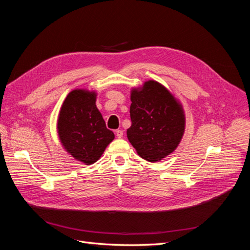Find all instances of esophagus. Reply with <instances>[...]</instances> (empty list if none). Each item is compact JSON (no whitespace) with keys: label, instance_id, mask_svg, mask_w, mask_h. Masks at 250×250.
<instances>
[{"label":"esophagus","instance_id":"obj_1","mask_svg":"<svg viewBox=\"0 0 250 250\" xmlns=\"http://www.w3.org/2000/svg\"><path fill=\"white\" fill-rule=\"evenodd\" d=\"M116 135L118 138H122L123 137V130H121V129L116 130Z\"/></svg>","mask_w":250,"mask_h":250}]
</instances>
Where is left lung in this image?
Returning <instances> with one entry per match:
<instances>
[{
  "label": "left lung",
  "mask_w": 250,
  "mask_h": 250,
  "mask_svg": "<svg viewBox=\"0 0 250 250\" xmlns=\"http://www.w3.org/2000/svg\"><path fill=\"white\" fill-rule=\"evenodd\" d=\"M130 100L131 126L127 138L144 160L161 161L176 149L183 138L184 109L169 90L154 80L133 88Z\"/></svg>",
  "instance_id": "1"
}]
</instances>
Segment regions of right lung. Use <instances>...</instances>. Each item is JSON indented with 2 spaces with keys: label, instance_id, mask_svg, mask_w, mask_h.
Instances as JSON below:
<instances>
[{
  "label": "right lung",
  "instance_id": "right-lung-1",
  "mask_svg": "<svg viewBox=\"0 0 250 250\" xmlns=\"http://www.w3.org/2000/svg\"><path fill=\"white\" fill-rule=\"evenodd\" d=\"M96 93L74 89L60 109L57 130L64 149L85 165L96 163L115 139L96 106Z\"/></svg>",
  "mask_w": 250,
  "mask_h": 250
}]
</instances>
